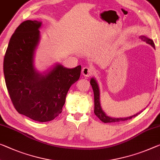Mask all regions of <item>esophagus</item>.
Returning <instances> with one entry per match:
<instances>
[{
  "label": "esophagus",
  "instance_id": "34e87169",
  "mask_svg": "<svg viewBox=\"0 0 160 160\" xmlns=\"http://www.w3.org/2000/svg\"><path fill=\"white\" fill-rule=\"evenodd\" d=\"M82 74L85 77H89L93 74L94 73V71L91 67H88V66H86V67H83L82 68Z\"/></svg>",
  "mask_w": 160,
  "mask_h": 160
}]
</instances>
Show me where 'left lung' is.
<instances>
[{"mask_svg":"<svg viewBox=\"0 0 160 160\" xmlns=\"http://www.w3.org/2000/svg\"><path fill=\"white\" fill-rule=\"evenodd\" d=\"M139 38H141L142 41H144L147 43H148L152 46L154 48H155V46H154V41L152 40L151 38L147 37V36L142 35L140 36ZM90 83L92 85L93 92H94V114H96L101 121L104 122V123H114V122H119L121 121H127V120L131 119L132 117H137V115L139 114L140 113L142 112L144 109H142V111L139 112L137 114H135L132 116H130L128 117H122V118H114V117H111L107 116V114L104 112V110L102 109V106H101V102H100V89H99V83H98L97 79L94 77H92L90 80Z\"/></svg>","mask_w":160,"mask_h":160,"instance_id":"left-lung-1","label":"left lung"}]
</instances>
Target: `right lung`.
I'll return each mask as SVG.
<instances>
[{
	"instance_id": "right-lung-1",
	"label": "right lung",
	"mask_w": 160,
	"mask_h": 160,
	"mask_svg": "<svg viewBox=\"0 0 160 160\" xmlns=\"http://www.w3.org/2000/svg\"><path fill=\"white\" fill-rule=\"evenodd\" d=\"M40 21H26L10 39L3 73L10 97L19 114L34 121L53 120L62 112L71 86L80 77L82 66L68 68L56 62L45 72L35 66L41 40Z\"/></svg>"
}]
</instances>
